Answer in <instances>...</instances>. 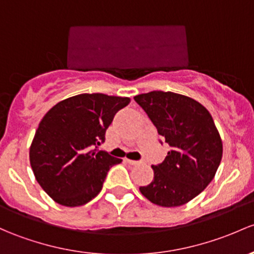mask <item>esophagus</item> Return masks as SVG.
Instances as JSON below:
<instances>
[{"label":"esophagus","mask_w":254,"mask_h":254,"mask_svg":"<svg viewBox=\"0 0 254 254\" xmlns=\"http://www.w3.org/2000/svg\"><path fill=\"white\" fill-rule=\"evenodd\" d=\"M125 161H127V163H129V164H131V165H137V164H140V161H132V159H125Z\"/></svg>","instance_id":"obj_1"}]
</instances>
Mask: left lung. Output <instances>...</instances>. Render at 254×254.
I'll return each mask as SVG.
<instances>
[{
	"label": "left lung",
	"mask_w": 254,
	"mask_h": 254,
	"mask_svg": "<svg viewBox=\"0 0 254 254\" xmlns=\"http://www.w3.org/2000/svg\"><path fill=\"white\" fill-rule=\"evenodd\" d=\"M163 140L170 146L154 178L140 191L162 207L188 203L209 185L223 156V142L209 112L197 101L174 92L135 96Z\"/></svg>",
	"instance_id": "obj_1"
}]
</instances>
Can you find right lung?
Here are the masks:
<instances>
[{"mask_svg":"<svg viewBox=\"0 0 254 254\" xmlns=\"http://www.w3.org/2000/svg\"><path fill=\"white\" fill-rule=\"evenodd\" d=\"M129 103V97L81 93L45 114L29 157L37 183L53 201L78 207L100 193L108 170L122 159L98 146L117 112Z\"/></svg>","mask_w":254,"mask_h":254,"instance_id":"obj_1","label":"right lung"}]
</instances>
